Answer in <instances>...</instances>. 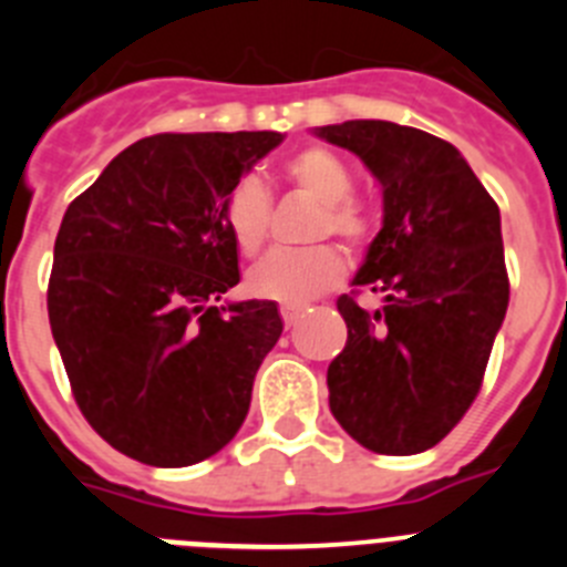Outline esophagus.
I'll return each instance as SVG.
<instances>
[{"instance_id":"34e87169","label":"esophagus","mask_w":567,"mask_h":567,"mask_svg":"<svg viewBox=\"0 0 567 567\" xmlns=\"http://www.w3.org/2000/svg\"><path fill=\"white\" fill-rule=\"evenodd\" d=\"M300 315H303V307H292V303H284V307H280V318H284L287 327H295Z\"/></svg>"}]
</instances>
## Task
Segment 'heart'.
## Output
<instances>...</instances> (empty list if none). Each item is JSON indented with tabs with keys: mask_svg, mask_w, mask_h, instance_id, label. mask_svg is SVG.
<instances>
[{
	"mask_svg": "<svg viewBox=\"0 0 567 567\" xmlns=\"http://www.w3.org/2000/svg\"><path fill=\"white\" fill-rule=\"evenodd\" d=\"M284 175L298 189L309 193L323 204V215L318 221V235H338L346 244H360L369 235V218L363 207L349 198L352 193V169L338 153L327 147H307L295 153L284 164ZM269 202L267 187L258 178H240L229 189L224 202V224L233 235L235 247L244 255H255L269 233ZM346 260L334 247L300 249H275L267 258H260L247 275L249 292L258 298L278 300V303H307L327 292L343 278Z\"/></svg>",
	"mask_w": 567,
	"mask_h": 567,
	"instance_id": "1",
	"label": "heart"
}]
</instances>
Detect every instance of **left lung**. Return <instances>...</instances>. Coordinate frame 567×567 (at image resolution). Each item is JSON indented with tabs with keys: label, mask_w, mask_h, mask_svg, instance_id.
I'll use <instances>...</instances> for the list:
<instances>
[{
	"label": "left lung",
	"mask_w": 567,
	"mask_h": 567,
	"mask_svg": "<svg viewBox=\"0 0 567 567\" xmlns=\"http://www.w3.org/2000/svg\"><path fill=\"white\" fill-rule=\"evenodd\" d=\"M383 189V227L340 295L349 338L329 363V409L374 454H420L460 423L483 383L508 309L499 207L454 144L392 122L327 124Z\"/></svg>",
	"instance_id": "1"
}]
</instances>
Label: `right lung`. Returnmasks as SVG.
<instances>
[{"instance_id":"right-lung-1","label":"right lung","mask_w":567,"mask_h":567,"mask_svg":"<svg viewBox=\"0 0 567 567\" xmlns=\"http://www.w3.org/2000/svg\"><path fill=\"white\" fill-rule=\"evenodd\" d=\"M280 142L272 130L150 135L64 213L50 329L87 423L138 463H202L247 417L284 320L275 300L215 307L240 280L224 202Z\"/></svg>"}]
</instances>
